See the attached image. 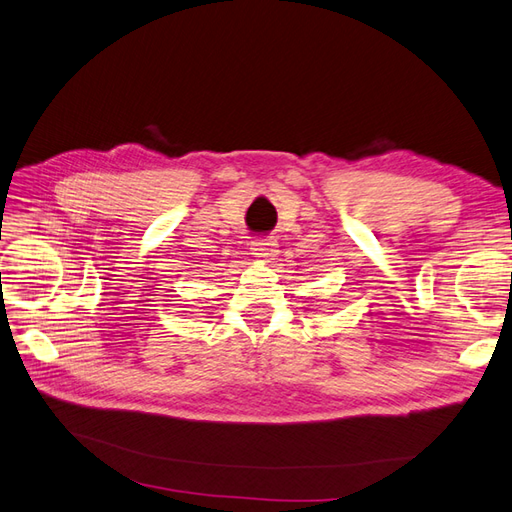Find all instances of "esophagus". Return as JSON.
Instances as JSON below:
<instances>
[{
    "label": "esophagus",
    "instance_id": "1",
    "mask_svg": "<svg viewBox=\"0 0 512 512\" xmlns=\"http://www.w3.org/2000/svg\"><path fill=\"white\" fill-rule=\"evenodd\" d=\"M250 250L256 258L260 260H269L277 252V243L273 239H256L250 243Z\"/></svg>",
    "mask_w": 512,
    "mask_h": 512
}]
</instances>
